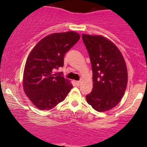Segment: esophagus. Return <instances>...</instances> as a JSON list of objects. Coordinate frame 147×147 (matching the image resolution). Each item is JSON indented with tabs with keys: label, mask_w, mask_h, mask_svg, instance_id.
<instances>
[{
	"label": "esophagus",
	"mask_w": 147,
	"mask_h": 147,
	"mask_svg": "<svg viewBox=\"0 0 147 147\" xmlns=\"http://www.w3.org/2000/svg\"><path fill=\"white\" fill-rule=\"evenodd\" d=\"M75 83H76V84H77V86H79V85H80L81 81H77V82H76Z\"/></svg>",
	"instance_id": "esophagus-1"
}]
</instances>
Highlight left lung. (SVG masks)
<instances>
[{
	"mask_svg": "<svg viewBox=\"0 0 147 147\" xmlns=\"http://www.w3.org/2000/svg\"><path fill=\"white\" fill-rule=\"evenodd\" d=\"M92 64L93 88L87 102L99 112L119 104L128 82L127 69L122 53L113 42L102 36L82 34Z\"/></svg>",
	"mask_w": 147,
	"mask_h": 147,
	"instance_id": "8db88e82",
	"label": "left lung"
}]
</instances>
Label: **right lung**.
<instances>
[{
  "label": "right lung",
  "mask_w": 147,
  "mask_h": 147,
  "mask_svg": "<svg viewBox=\"0 0 147 147\" xmlns=\"http://www.w3.org/2000/svg\"><path fill=\"white\" fill-rule=\"evenodd\" d=\"M80 38L75 32L54 33L44 37L30 52L23 73V89L40 110H50L66 97L72 85L55 70L63 66L65 53Z\"/></svg>",
  "instance_id": "add662e5"
}]
</instances>
